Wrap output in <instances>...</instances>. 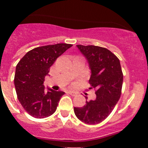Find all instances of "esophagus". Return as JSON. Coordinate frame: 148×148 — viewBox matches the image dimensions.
<instances>
[{
  "mask_svg": "<svg viewBox=\"0 0 148 148\" xmlns=\"http://www.w3.org/2000/svg\"><path fill=\"white\" fill-rule=\"evenodd\" d=\"M68 93H69L71 95H72V96H75V95L77 94V93L76 91H74V90H69V91H68Z\"/></svg>",
  "mask_w": 148,
  "mask_h": 148,
  "instance_id": "esophagus-1",
  "label": "esophagus"
}]
</instances>
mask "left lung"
Here are the masks:
<instances>
[{"label": "left lung", "instance_id": "1", "mask_svg": "<svg viewBox=\"0 0 148 148\" xmlns=\"http://www.w3.org/2000/svg\"><path fill=\"white\" fill-rule=\"evenodd\" d=\"M77 47L88 60L91 73L90 89L96 90V98L86 101L84 107L74 108V114L85 124H97L108 117L119 101L123 84L121 67L119 59L107 48L94 45Z\"/></svg>", "mask_w": 148, "mask_h": 148}]
</instances>
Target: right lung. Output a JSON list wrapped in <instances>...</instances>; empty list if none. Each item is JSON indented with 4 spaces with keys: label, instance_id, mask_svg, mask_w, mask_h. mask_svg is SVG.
<instances>
[{
    "label": "right lung",
    "instance_id": "obj_1",
    "mask_svg": "<svg viewBox=\"0 0 148 148\" xmlns=\"http://www.w3.org/2000/svg\"><path fill=\"white\" fill-rule=\"evenodd\" d=\"M72 45L57 44L34 48L21 59L16 67L14 86L24 109L36 118L49 117L55 112L63 91L45 90V77L57 58Z\"/></svg>",
    "mask_w": 148,
    "mask_h": 148
}]
</instances>
